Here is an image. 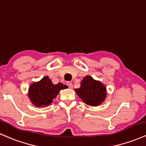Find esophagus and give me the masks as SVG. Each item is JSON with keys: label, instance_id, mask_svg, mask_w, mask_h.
I'll use <instances>...</instances> for the list:
<instances>
[{"label": "esophagus", "instance_id": "34e87169", "mask_svg": "<svg viewBox=\"0 0 146 146\" xmlns=\"http://www.w3.org/2000/svg\"><path fill=\"white\" fill-rule=\"evenodd\" d=\"M67 86H68L69 88H70V89H72L73 88V85L71 82H67Z\"/></svg>", "mask_w": 146, "mask_h": 146}]
</instances>
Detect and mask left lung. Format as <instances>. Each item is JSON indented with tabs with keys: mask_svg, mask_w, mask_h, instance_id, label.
<instances>
[{
	"mask_svg": "<svg viewBox=\"0 0 146 146\" xmlns=\"http://www.w3.org/2000/svg\"><path fill=\"white\" fill-rule=\"evenodd\" d=\"M76 94L86 104L98 106L106 98V87L91 76H86L81 83V87L75 89Z\"/></svg>",
	"mask_w": 146,
	"mask_h": 146,
	"instance_id": "obj_1",
	"label": "left lung"
}]
</instances>
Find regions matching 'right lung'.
Here are the masks:
<instances>
[{
  "label": "right lung",
  "mask_w": 146,
  "mask_h": 146,
  "mask_svg": "<svg viewBox=\"0 0 146 146\" xmlns=\"http://www.w3.org/2000/svg\"><path fill=\"white\" fill-rule=\"evenodd\" d=\"M67 88V86L60 83L53 84L51 79L48 76H45L30 86L29 96L35 106H46L52 103L60 90Z\"/></svg>",
  "instance_id": "1"
}]
</instances>
